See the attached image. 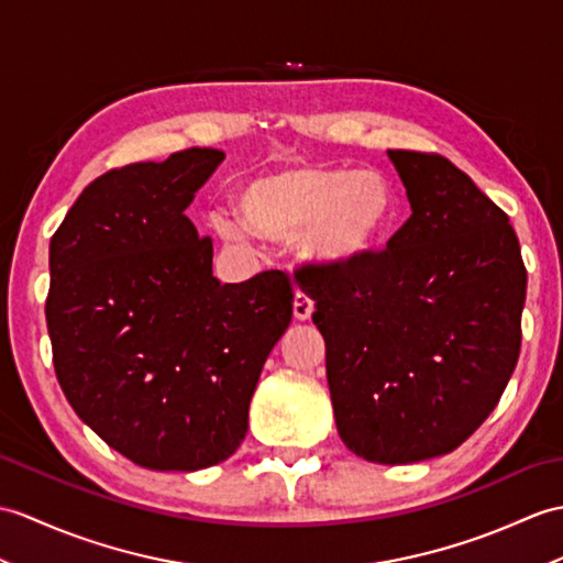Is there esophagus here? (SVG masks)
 Segmentation results:
<instances>
[{"label": "esophagus", "instance_id": "34e87169", "mask_svg": "<svg viewBox=\"0 0 563 563\" xmlns=\"http://www.w3.org/2000/svg\"><path fill=\"white\" fill-rule=\"evenodd\" d=\"M292 309H295V317H297L299 321H307V319L311 317V311H313L311 297H309L305 290H297V292H295V305H292Z\"/></svg>", "mask_w": 563, "mask_h": 563}]
</instances>
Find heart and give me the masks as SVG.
Listing matches in <instances>:
<instances>
[{"mask_svg":"<svg viewBox=\"0 0 563 563\" xmlns=\"http://www.w3.org/2000/svg\"><path fill=\"white\" fill-rule=\"evenodd\" d=\"M250 225L266 238L290 240L302 232L305 254L341 264L384 238L398 216L390 179L376 169L292 163L254 177L240 196ZM222 238L246 240L244 222L216 216Z\"/></svg>","mask_w":563,"mask_h":563,"instance_id":"obj_1","label":"heart"}]
</instances>
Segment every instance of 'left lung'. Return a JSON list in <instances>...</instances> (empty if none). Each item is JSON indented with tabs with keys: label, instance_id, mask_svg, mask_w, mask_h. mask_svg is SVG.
Here are the masks:
<instances>
[{
	"label": "left lung",
	"instance_id": "left-lung-1",
	"mask_svg": "<svg viewBox=\"0 0 563 563\" xmlns=\"http://www.w3.org/2000/svg\"><path fill=\"white\" fill-rule=\"evenodd\" d=\"M412 216L302 287L325 341L338 434L360 459L451 453L487 420L520 352L528 271L508 216L439 153L388 151Z\"/></svg>",
	"mask_w": 563,
	"mask_h": 563
}]
</instances>
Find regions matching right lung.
I'll use <instances>...</instances> for the list:
<instances>
[{"instance_id": "right-lung-1", "label": "right lung", "mask_w": 563, "mask_h": 563, "mask_svg": "<svg viewBox=\"0 0 563 563\" xmlns=\"http://www.w3.org/2000/svg\"><path fill=\"white\" fill-rule=\"evenodd\" d=\"M225 158L187 148L114 167L49 240L47 333L74 412L132 463L194 473L240 449L268 352L292 319V283L213 278L211 238L185 216Z\"/></svg>"}]
</instances>
